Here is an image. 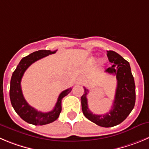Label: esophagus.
Wrapping results in <instances>:
<instances>
[{"instance_id":"obj_1","label":"esophagus","mask_w":149,"mask_h":149,"mask_svg":"<svg viewBox=\"0 0 149 149\" xmlns=\"http://www.w3.org/2000/svg\"><path fill=\"white\" fill-rule=\"evenodd\" d=\"M77 83H78V84H82V83H83L82 77H79V78H78Z\"/></svg>"}]
</instances>
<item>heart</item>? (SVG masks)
Masks as SVG:
<instances>
[{
    "instance_id": "obj_1",
    "label": "heart",
    "mask_w": 149,
    "mask_h": 149,
    "mask_svg": "<svg viewBox=\"0 0 149 149\" xmlns=\"http://www.w3.org/2000/svg\"><path fill=\"white\" fill-rule=\"evenodd\" d=\"M106 62V61L105 60H102V63H105Z\"/></svg>"
}]
</instances>
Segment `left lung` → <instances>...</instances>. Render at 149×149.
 I'll return each instance as SVG.
<instances>
[{
  "label": "left lung",
  "instance_id": "left-lung-1",
  "mask_svg": "<svg viewBox=\"0 0 149 149\" xmlns=\"http://www.w3.org/2000/svg\"><path fill=\"white\" fill-rule=\"evenodd\" d=\"M107 57L112 63L107 73L116 76L117 88L113 105L105 115H95L88 108L87 95L88 90L84 87L81 97L83 114L90 121L102 127H112L120 124L127 118L135 104V84L129 63L121 56L113 51H107Z\"/></svg>",
  "mask_w": 149,
  "mask_h": 149
}]
</instances>
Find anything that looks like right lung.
<instances>
[{
	"label": "right lung",
	"mask_w": 149,
	"mask_h": 149,
	"mask_svg": "<svg viewBox=\"0 0 149 149\" xmlns=\"http://www.w3.org/2000/svg\"><path fill=\"white\" fill-rule=\"evenodd\" d=\"M56 51L40 50L26 56L20 60L13 72L10 81L9 97L14 109L19 116L27 123L33 125H45L55 121L62 111V100L72 90V88L64 90L59 95L54 109L48 112H42L31 107L23 97L21 90V79L25 71L36 61L56 53Z\"/></svg>",
	"instance_id": "obj_1"
}]
</instances>
